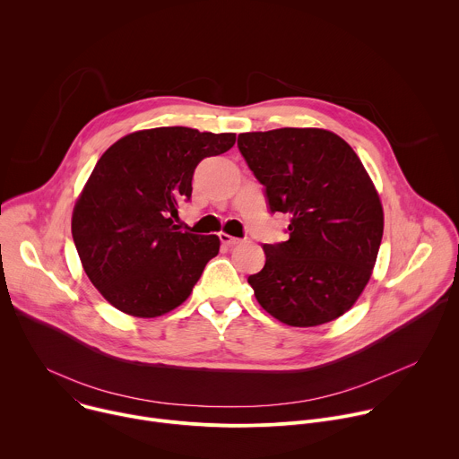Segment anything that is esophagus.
<instances>
[{"label": "esophagus", "instance_id": "esophagus-1", "mask_svg": "<svg viewBox=\"0 0 459 459\" xmlns=\"http://www.w3.org/2000/svg\"><path fill=\"white\" fill-rule=\"evenodd\" d=\"M220 241H221L225 247H234V245H238L241 239H239V238H234V236H230V234L221 232V234H220Z\"/></svg>", "mask_w": 459, "mask_h": 459}]
</instances>
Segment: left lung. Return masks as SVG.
Returning <instances> with one entry per match:
<instances>
[{
	"mask_svg": "<svg viewBox=\"0 0 459 459\" xmlns=\"http://www.w3.org/2000/svg\"><path fill=\"white\" fill-rule=\"evenodd\" d=\"M270 212L290 214V238L263 245L248 277L277 321L310 328L348 312L371 277L384 234L377 189L357 152L332 131L281 127L238 136Z\"/></svg>",
	"mask_w": 459,
	"mask_h": 459,
	"instance_id": "obj_1",
	"label": "left lung"
}]
</instances>
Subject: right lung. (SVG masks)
Here are the masks:
<instances>
[{"label":"right lung","instance_id":"1","mask_svg":"<svg viewBox=\"0 0 459 459\" xmlns=\"http://www.w3.org/2000/svg\"><path fill=\"white\" fill-rule=\"evenodd\" d=\"M234 142V133L155 127L126 134L99 159L72 236L86 275L117 310L159 317L191 295L220 238L182 232L173 218L191 200L196 166Z\"/></svg>","mask_w":459,"mask_h":459}]
</instances>
